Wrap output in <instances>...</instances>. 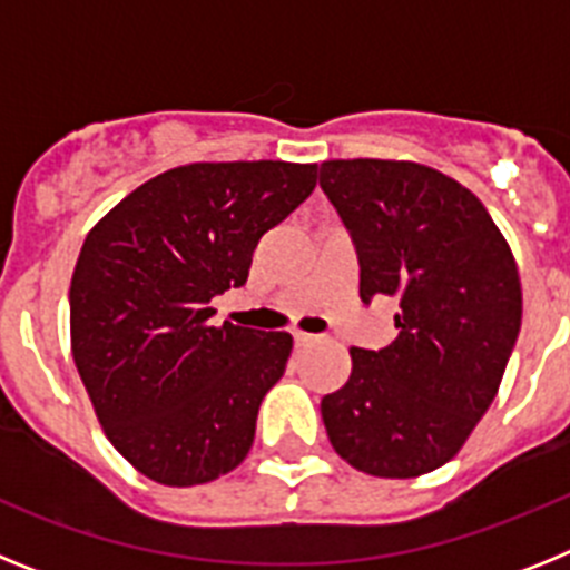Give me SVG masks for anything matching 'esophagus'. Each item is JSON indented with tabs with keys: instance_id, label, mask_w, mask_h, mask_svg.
I'll return each instance as SVG.
<instances>
[{
	"instance_id": "1",
	"label": "esophagus",
	"mask_w": 570,
	"mask_h": 570,
	"mask_svg": "<svg viewBox=\"0 0 570 570\" xmlns=\"http://www.w3.org/2000/svg\"><path fill=\"white\" fill-rule=\"evenodd\" d=\"M316 340H320V336H316V334H302V331H296V334H294V342H296V347L314 345Z\"/></svg>"
}]
</instances>
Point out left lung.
<instances>
[{"label": "left lung", "instance_id": "obj_1", "mask_svg": "<svg viewBox=\"0 0 570 570\" xmlns=\"http://www.w3.org/2000/svg\"><path fill=\"white\" fill-rule=\"evenodd\" d=\"M320 188L354 242L360 299L400 305L391 345L351 347L322 422L356 471L420 476L465 445L500 391L522 322L517 262L485 205L425 165L331 159Z\"/></svg>", "mask_w": 570, "mask_h": 570}]
</instances>
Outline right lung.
<instances>
[{
	"label": "right lung",
	"mask_w": 570,
	"mask_h": 570,
	"mask_svg": "<svg viewBox=\"0 0 570 570\" xmlns=\"http://www.w3.org/2000/svg\"><path fill=\"white\" fill-rule=\"evenodd\" d=\"M316 165L194 163L139 185L90 230L70 279V345L94 411L139 473L188 488L234 471L288 365L285 331L210 325Z\"/></svg>",
	"instance_id": "1"
}]
</instances>
